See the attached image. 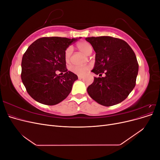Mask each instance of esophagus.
Segmentation results:
<instances>
[{"mask_svg":"<svg viewBox=\"0 0 160 160\" xmlns=\"http://www.w3.org/2000/svg\"><path fill=\"white\" fill-rule=\"evenodd\" d=\"M83 75H78V79H81L82 78H83Z\"/></svg>","mask_w":160,"mask_h":160,"instance_id":"obj_1","label":"esophagus"}]
</instances>
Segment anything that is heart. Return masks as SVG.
Segmentation results:
<instances>
[{
  "label": "heart",
  "mask_w": 160,
  "mask_h": 160,
  "mask_svg": "<svg viewBox=\"0 0 160 160\" xmlns=\"http://www.w3.org/2000/svg\"><path fill=\"white\" fill-rule=\"evenodd\" d=\"M76 47L79 51L85 53L87 55H89L92 51V47L88 42L86 41H80L76 44ZM72 55V49L71 47L67 48L65 51V60L67 62H69L71 60V57ZM71 71L74 73L78 75H83L89 69V66L85 67H79V66H72L71 67Z\"/></svg>",
  "instance_id": "b5f03b06"
}]
</instances>
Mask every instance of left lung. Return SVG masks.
<instances>
[{
    "label": "left lung",
    "mask_w": 160,
    "mask_h": 160,
    "mask_svg": "<svg viewBox=\"0 0 160 160\" xmlns=\"http://www.w3.org/2000/svg\"><path fill=\"white\" fill-rule=\"evenodd\" d=\"M95 51V63L91 71L105 77H94L88 88V94L106 107L118 104L135 88L139 65L136 56L125 41L109 36L85 38Z\"/></svg>",
    "instance_id": "1"
}]
</instances>
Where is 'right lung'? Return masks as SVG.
<instances>
[{"instance_id": "right-lung-1", "label": "right lung", "mask_w": 160, "mask_h": 160, "mask_svg": "<svg viewBox=\"0 0 160 160\" xmlns=\"http://www.w3.org/2000/svg\"><path fill=\"white\" fill-rule=\"evenodd\" d=\"M77 40L42 37L33 42L24 53L21 79L27 93L38 103L54 105L71 93L72 84L78 77L66 68L64 54L67 48ZM56 70L64 74L57 75Z\"/></svg>"}]
</instances>
